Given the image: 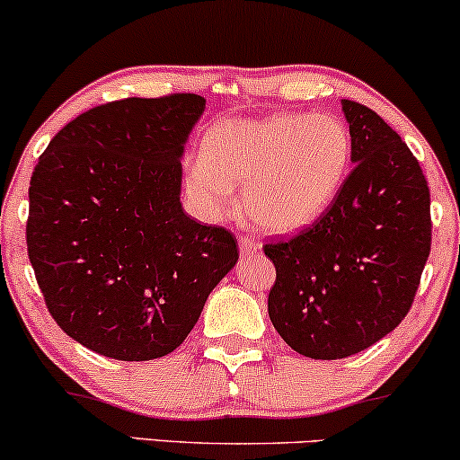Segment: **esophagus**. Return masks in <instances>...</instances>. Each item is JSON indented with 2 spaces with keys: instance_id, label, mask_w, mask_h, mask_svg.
Here are the masks:
<instances>
[{
  "instance_id": "obj_1",
  "label": "esophagus",
  "mask_w": 460,
  "mask_h": 460,
  "mask_svg": "<svg viewBox=\"0 0 460 460\" xmlns=\"http://www.w3.org/2000/svg\"><path fill=\"white\" fill-rule=\"evenodd\" d=\"M260 242L255 240V237H251V235H242L240 237V255L242 257H252V255H257V252H260Z\"/></svg>"
}]
</instances>
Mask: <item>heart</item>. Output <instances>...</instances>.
<instances>
[{"label":"heart","instance_id":"obj_1","mask_svg":"<svg viewBox=\"0 0 460 460\" xmlns=\"http://www.w3.org/2000/svg\"><path fill=\"white\" fill-rule=\"evenodd\" d=\"M352 136L332 114L225 119L208 131L203 155L186 164V192L208 218L242 208L260 229L292 234L318 220L340 194Z\"/></svg>","mask_w":460,"mask_h":460}]
</instances>
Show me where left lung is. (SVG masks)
<instances>
[{
    "label": "left lung",
    "instance_id": "left-lung-1",
    "mask_svg": "<svg viewBox=\"0 0 460 460\" xmlns=\"http://www.w3.org/2000/svg\"><path fill=\"white\" fill-rule=\"evenodd\" d=\"M341 110L355 168L314 225L263 246L277 268L274 329L322 361L357 355L404 320L432 235L430 190L409 146L366 105L341 99Z\"/></svg>",
    "mask_w": 460,
    "mask_h": 460
}]
</instances>
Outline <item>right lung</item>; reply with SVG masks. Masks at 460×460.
I'll return each mask as SVG.
<instances>
[{"mask_svg":"<svg viewBox=\"0 0 460 460\" xmlns=\"http://www.w3.org/2000/svg\"><path fill=\"white\" fill-rule=\"evenodd\" d=\"M205 110L199 94L129 97L79 114L30 181L28 257L51 318L119 361L172 352L237 242L181 208V155Z\"/></svg>","mask_w":460,"mask_h":460,"instance_id":"1","label":"right lung"}]
</instances>
